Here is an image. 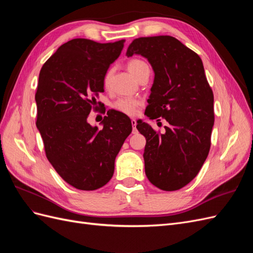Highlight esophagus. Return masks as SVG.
<instances>
[{
    "instance_id": "obj_1",
    "label": "esophagus",
    "mask_w": 253,
    "mask_h": 253,
    "mask_svg": "<svg viewBox=\"0 0 253 253\" xmlns=\"http://www.w3.org/2000/svg\"><path fill=\"white\" fill-rule=\"evenodd\" d=\"M131 124H132V127H133V134H136L137 133V128H136L137 121L135 119H131Z\"/></svg>"
}]
</instances>
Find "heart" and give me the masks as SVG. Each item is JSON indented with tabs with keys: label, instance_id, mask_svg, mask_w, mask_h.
Masks as SVG:
<instances>
[{
	"label": "heart",
	"instance_id": "obj_1",
	"mask_svg": "<svg viewBox=\"0 0 253 253\" xmlns=\"http://www.w3.org/2000/svg\"><path fill=\"white\" fill-rule=\"evenodd\" d=\"M126 68H127V71L131 73L133 77L138 80L140 78V76L145 71L149 70V65L141 59L133 58V59L127 61ZM111 76H112L111 72L105 73L104 77H103L104 86L109 85ZM140 105H141L140 100H138V99H136V98H121V99H118V100L114 103V108H115V110L120 112V113L128 115V116H134V115H136L137 112H138V109Z\"/></svg>",
	"mask_w": 253,
	"mask_h": 253
}]
</instances>
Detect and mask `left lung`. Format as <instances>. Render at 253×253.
<instances>
[{
	"label": "left lung",
	"instance_id": "obj_1",
	"mask_svg": "<svg viewBox=\"0 0 253 253\" xmlns=\"http://www.w3.org/2000/svg\"><path fill=\"white\" fill-rule=\"evenodd\" d=\"M134 53L147 58L155 73L144 114L169 124L164 134L140 120L136 126L147 139L145 175L160 190H179L198 174L209 154L213 91L201 57L174 37L137 38L126 56Z\"/></svg>",
	"mask_w": 253,
	"mask_h": 253
}]
</instances>
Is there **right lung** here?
I'll return each mask as SVG.
<instances>
[{
	"mask_svg": "<svg viewBox=\"0 0 253 253\" xmlns=\"http://www.w3.org/2000/svg\"><path fill=\"white\" fill-rule=\"evenodd\" d=\"M125 42L73 39L61 45L40 71L36 125L48 162L76 189L93 191L110 181L115 158L132 132L126 115L114 110L106 112L101 129L87 122L96 110V97L104 91V75Z\"/></svg>",
	"mask_w": 253,
	"mask_h": 253,
	"instance_id": "right-lung-1",
	"label": "right lung"
}]
</instances>
